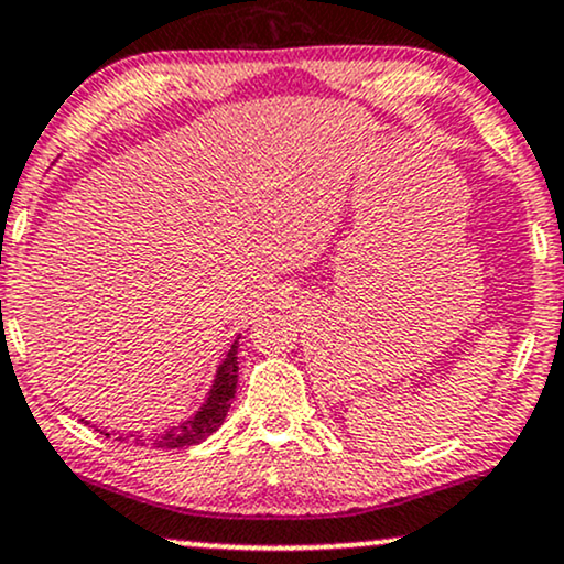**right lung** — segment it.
<instances>
[{
    "instance_id": "right-lung-1",
    "label": "right lung",
    "mask_w": 564,
    "mask_h": 564,
    "mask_svg": "<svg viewBox=\"0 0 564 564\" xmlns=\"http://www.w3.org/2000/svg\"><path fill=\"white\" fill-rule=\"evenodd\" d=\"M237 348H239V338L234 340L229 354H226V359L218 365L210 393L205 398L203 409H199L195 416L176 426H169V430L153 434V437H140V434H130V437H127V434H119L117 440L119 442L134 440V445H145V442H151L153 447H163V451L171 447V451H174V447H189V445H197V442H203L205 437H210V434L224 424L226 413L231 409V398L237 393V380H239ZM98 432L106 434V437L117 434L109 430H98Z\"/></svg>"
}]
</instances>
